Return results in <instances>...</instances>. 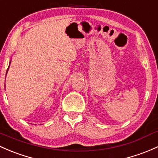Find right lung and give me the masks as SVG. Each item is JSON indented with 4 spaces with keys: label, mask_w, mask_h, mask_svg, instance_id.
Returning a JSON list of instances; mask_svg holds the SVG:
<instances>
[{
    "label": "right lung",
    "mask_w": 158,
    "mask_h": 158,
    "mask_svg": "<svg viewBox=\"0 0 158 158\" xmlns=\"http://www.w3.org/2000/svg\"><path fill=\"white\" fill-rule=\"evenodd\" d=\"M8 69H9V68H8ZM7 72H8V69H7V71H6V73H7Z\"/></svg>",
    "instance_id": "add662e5"
}]
</instances>
